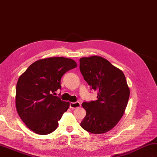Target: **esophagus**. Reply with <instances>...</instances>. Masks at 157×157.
<instances>
[{
  "mask_svg": "<svg viewBox=\"0 0 157 157\" xmlns=\"http://www.w3.org/2000/svg\"><path fill=\"white\" fill-rule=\"evenodd\" d=\"M81 106V103L79 102H70V107L71 109H76L78 108Z\"/></svg>",
  "mask_w": 157,
  "mask_h": 157,
  "instance_id": "obj_1",
  "label": "esophagus"
}]
</instances>
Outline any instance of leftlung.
Listing matches in <instances>:
<instances>
[{
	"label": "left lung",
	"mask_w": 157,
	"mask_h": 157,
	"mask_svg": "<svg viewBox=\"0 0 157 157\" xmlns=\"http://www.w3.org/2000/svg\"><path fill=\"white\" fill-rule=\"evenodd\" d=\"M80 70L91 90L98 92L95 101L82 104L86 115L81 123L85 131L102 134L110 131L123 116L130 90L123 72L99 56L80 59Z\"/></svg>",
	"instance_id": "obj_1"
}]
</instances>
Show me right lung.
<instances>
[{
	"label": "right lung",
	"instance_id": "right-lung-1",
	"mask_svg": "<svg viewBox=\"0 0 157 157\" xmlns=\"http://www.w3.org/2000/svg\"><path fill=\"white\" fill-rule=\"evenodd\" d=\"M77 66L71 59L50 57L34 62L20 76L16 85V106L26 126L39 135L51 133L70 106L55 96L65 73Z\"/></svg>",
	"mask_w": 157,
	"mask_h": 157
}]
</instances>
